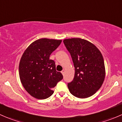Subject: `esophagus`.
<instances>
[{
  "mask_svg": "<svg viewBox=\"0 0 122 122\" xmlns=\"http://www.w3.org/2000/svg\"><path fill=\"white\" fill-rule=\"evenodd\" d=\"M61 73L62 74V75H64V73H65V70H63L61 71Z\"/></svg>",
  "mask_w": 122,
  "mask_h": 122,
  "instance_id": "1",
  "label": "esophagus"
}]
</instances>
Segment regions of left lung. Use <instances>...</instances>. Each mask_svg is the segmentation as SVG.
Listing matches in <instances>:
<instances>
[{"mask_svg": "<svg viewBox=\"0 0 122 122\" xmlns=\"http://www.w3.org/2000/svg\"><path fill=\"white\" fill-rule=\"evenodd\" d=\"M63 42L75 68L73 80L67 85L70 93L78 98L92 96L100 88L105 77L100 51L94 44L81 38L66 39Z\"/></svg>", "mask_w": 122, "mask_h": 122, "instance_id": "obj_1", "label": "left lung"}]
</instances>
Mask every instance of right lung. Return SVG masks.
<instances>
[{
    "mask_svg": "<svg viewBox=\"0 0 122 122\" xmlns=\"http://www.w3.org/2000/svg\"><path fill=\"white\" fill-rule=\"evenodd\" d=\"M61 40L42 38L32 43L25 51L19 66V77L25 89L38 99H45L54 93L52 88L63 78L56 71L50 56Z\"/></svg>",
    "mask_w": 122,
    "mask_h": 122,
    "instance_id": "obj_1",
    "label": "right lung"
}]
</instances>
